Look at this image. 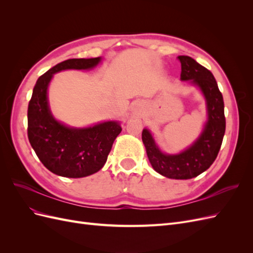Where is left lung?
Here are the masks:
<instances>
[{"label":"left lung","mask_w":253,"mask_h":253,"mask_svg":"<svg viewBox=\"0 0 253 253\" xmlns=\"http://www.w3.org/2000/svg\"><path fill=\"white\" fill-rule=\"evenodd\" d=\"M181 64L180 80L188 81L201 89L206 100L207 118L197 139L178 154H166L156 144L148 128L142 131V142L150 163L157 173L173 179L196 177L215 160L225 135L224 99L210 71L188 56H178Z\"/></svg>","instance_id":"obj_1"}]
</instances>
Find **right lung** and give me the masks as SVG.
I'll return each mask as SVG.
<instances>
[{"mask_svg":"<svg viewBox=\"0 0 253 253\" xmlns=\"http://www.w3.org/2000/svg\"><path fill=\"white\" fill-rule=\"evenodd\" d=\"M100 62L101 57L68 59L37 80L28 104L27 134L38 158L53 174L80 178L98 172L121 132L119 121L87 127L68 126L53 117L49 109L47 89L53 75L65 70H91Z\"/></svg>","mask_w":253,"mask_h":253,"instance_id":"1","label":"right lung"}]
</instances>
